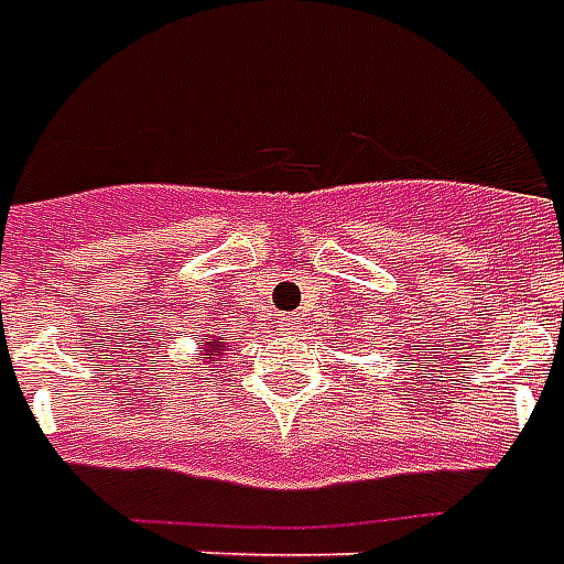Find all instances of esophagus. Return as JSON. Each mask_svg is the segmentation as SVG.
<instances>
[{"label":"esophagus","mask_w":564,"mask_h":564,"mask_svg":"<svg viewBox=\"0 0 564 564\" xmlns=\"http://www.w3.org/2000/svg\"><path fill=\"white\" fill-rule=\"evenodd\" d=\"M278 327H281L283 334L300 330V318H296V315H281V318H278Z\"/></svg>","instance_id":"esophagus-1"}]
</instances>
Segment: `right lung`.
Segmentation results:
<instances>
[{
    "instance_id": "obj_1",
    "label": "right lung",
    "mask_w": 564,
    "mask_h": 564,
    "mask_svg": "<svg viewBox=\"0 0 564 564\" xmlns=\"http://www.w3.org/2000/svg\"><path fill=\"white\" fill-rule=\"evenodd\" d=\"M224 352H227V349H224L221 337H212V334L196 346V359L208 361V365H218V359H221Z\"/></svg>"
}]
</instances>
